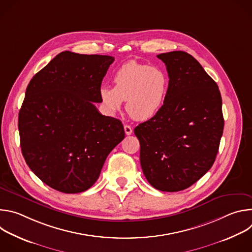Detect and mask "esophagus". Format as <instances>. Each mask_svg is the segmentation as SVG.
<instances>
[{
	"instance_id": "1",
	"label": "esophagus",
	"mask_w": 252,
	"mask_h": 252,
	"mask_svg": "<svg viewBox=\"0 0 252 252\" xmlns=\"http://www.w3.org/2000/svg\"><path fill=\"white\" fill-rule=\"evenodd\" d=\"M124 128H125V132H126V135H129V134L132 133V128H131L130 126L125 125V126H124Z\"/></svg>"
}]
</instances>
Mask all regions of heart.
Returning a JSON list of instances; mask_svg holds the SVG:
<instances>
[{
    "mask_svg": "<svg viewBox=\"0 0 252 252\" xmlns=\"http://www.w3.org/2000/svg\"><path fill=\"white\" fill-rule=\"evenodd\" d=\"M115 87L99 89L104 110L114 115L126 100V110L136 121H149L159 114L166 102L170 80L165 70L150 64L129 61L114 75Z\"/></svg>",
    "mask_w": 252,
    "mask_h": 252,
    "instance_id": "obj_1",
    "label": "heart"
}]
</instances>
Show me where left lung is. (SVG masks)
<instances>
[{
    "instance_id": "1",
    "label": "left lung",
    "mask_w": 252,
    "mask_h": 252,
    "mask_svg": "<svg viewBox=\"0 0 252 252\" xmlns=\"http://www.w3.org/2000/svg\"><path fill=\"white\" fill-rule=\"evenodd\" d=\"M166 66L170 88L163 109L139 124L140 165L148 182L161 191L184 190L203 176L219 153L223 132L219 87L189 54L157 56Z\"/></svg>"
}]
</instances>
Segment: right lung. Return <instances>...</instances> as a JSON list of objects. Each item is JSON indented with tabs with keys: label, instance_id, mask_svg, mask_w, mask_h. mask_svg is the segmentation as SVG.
I'll list each match as a JSON object with an SVG mask.
<instances>
[{
	"label": "right lung",
	"instance_id": "1",
	"mask_svg": "<svg viewBox=\"0 0 252 252\" xmlns=\"http://www.w3.org/2000/svg\"><path fill=\"white\" fill-rule=\"evenodd\" d=\"M115 58L68 51L29 83L19 113L23 157L43 183L64 193L89 189L125 138L120 120L99 114V89Z\"/></svg>",
	"mask_w": 252,
	"mask_h": 252
}]
</instances>
